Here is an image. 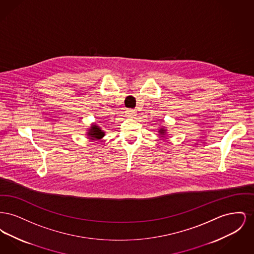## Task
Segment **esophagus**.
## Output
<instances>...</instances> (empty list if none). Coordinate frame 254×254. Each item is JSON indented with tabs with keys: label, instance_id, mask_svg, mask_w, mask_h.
<instances>
[{
	"label": "esophagus",
	"instance_id": "34e87169",
	"mask_svg": "<svg viewBox=\"0 0 254 254\" xmlns=\"http://www.w3.org/2000/svg\"><path fill=\"white\" fill-rule=\"evenodd\" d=\"M127 114H128V116L133 117V116L136 115V110H135V109H128V110H127Z\"/></svg>",
	"mask_w": 254,
	"mask_h": 254
}]
</instances>
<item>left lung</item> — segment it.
<instances>
[{
	"label": "left lung",
	"instance_id": "8db88e82",
	"mask_svg": "<svg viewBox=\"0 0 254 254\" xmlns=\"http://www.w3.org/2000/svg\"><path fill=\"white\" fill-rule=\"evenodd\" d=\"M159 132H160V134H162V135H164V134H165V132H166V130H165V129H164V128H161V129H160V131H159Z\"/></svg>",
	"mask_w": 254,
	"mask_h": 254
}]
</instances>
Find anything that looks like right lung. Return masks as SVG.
I'll list each match as a JSON object with an SVG mask.
<instances>
[{"label": "right lung", "instance_id": "1", "mask_svg": "<svg viewBox=\"0 0 254 254\" xmlns=\"http://www.w3.org/2000/svg\"><path fill=\"white\" fill-rule=\"evenodd\" d=\"M90 136L91 140H96V139H101L102 137H104L105 133L101 130L100 127H98V126H93L91 127L90 130L87 133Z\"/></svg>", "mask_w": 254, "mask_h": 254}]
</instances>
